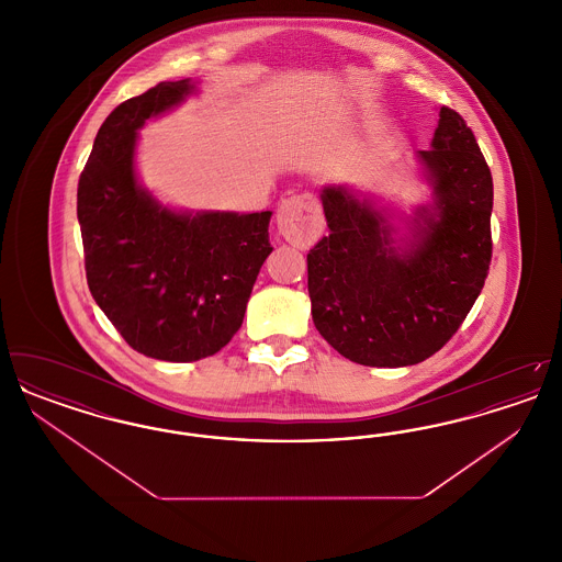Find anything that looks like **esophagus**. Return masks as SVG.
Segmentation results:
<instances>
[{
	"label": "esophagus",
	"mask_w": 562,
	"mask_h": 562,
	"mask_svg": "<svg viewBox=\"0 0 562 562\" xmlns=\"http://www.w3.org/2000/svg\"><path fill=\"white\" fill-rule=\"evenodd\" d=\"M276 223L284 240L299 248H305L321 236V204L312 193L291 195L280 202Z\"/></svg>",
	"instance_id": "esophagus-1"
}]
</instances>
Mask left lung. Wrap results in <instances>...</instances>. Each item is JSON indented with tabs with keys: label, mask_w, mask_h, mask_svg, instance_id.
<instances>
[{
	"label": "left lung",
	"mask_w": 562,
	"mask_h": 562,
	"mask_svg": "<svg viewBox=\"0 0 562 562\" xmlns=\"http://www.w3.org/2000/svg\"><path fill=\"white\" fill-rule=\"evenodd\" d=\"M429 147L415 156L431 202L413 216L348 186L321 191L330 234L307 255L312 318L333 348L364 367H411L436 353L488 273L493 179L474 133L440 108Z\"/></svg>",
	"instance_id": "1"
}]
</instances>
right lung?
<instances>
[{
  "label": "right lung",
  "instance_id": "add662e5",
  "mask_svg": "<svg viewBox=\"0 0 562 562\" xmlns=\"http://www.w3.org/2000/svg\"><path fill=\"white\" fill-rule=\"evenodd\" d=\"M195 88L160 81L113 109L78 183L88 289L131 348L166 362H195L232 341L273 250L269 211H175L138 183V131Z\"/></svg>",
  "mask_w": 562,
  "mask_h": 562
}]
</instances>
